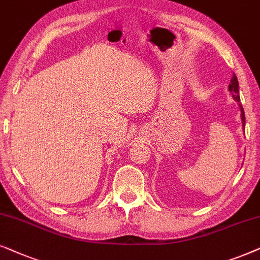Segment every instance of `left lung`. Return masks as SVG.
<instances>
[{"mask_svg":"<svg viewBox=\"0 0 260 260\" xmlns=\"http://www.w3.org/2000/svg\"><path fill=\"white\" fill-rule=\"evenodd\" d=\"M228 90H230V92L232 94V98H233L237 102H240V96H239V83H238L237 76H235L234 74L230 82V85H228ZM239 108H240V112H241L240 116H241V122H243V128L245 129V113H244L243 106H241L240 103H239ZM244 133H245V131H244Z\"/></svg>","mask_w":260,"mask_h":260,"instance_id":"1","label":"left lung"}]
</instances>
